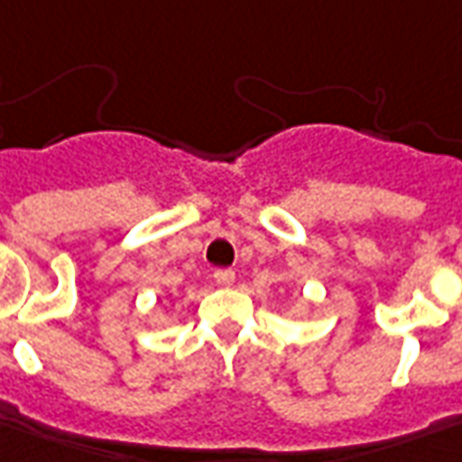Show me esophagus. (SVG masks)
I'll return each instance as SVG.
<instances>
[{
  "mask_svg": "<svg viewBox=\"0 0 462 462\" xmlns=\"http://www.w3.org/2000/svg\"><path fill=\"white\" fill-rule=\"evenodd\" d=\"M215 281L217 286H232V283H235V271H230V268H219V271H215Z\"/></svg>",
  "mask_w": 462,
  "mask_h": 462,
  "instance_id": "1",
  "label": "esophagus"
}]
</instances>
